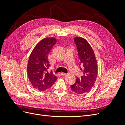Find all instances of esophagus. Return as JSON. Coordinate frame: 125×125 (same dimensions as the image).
<instances>
[{
  "mask_svg": "<svg viewBox=\"0 0 125 125\" xmlns=\"http://www.w3.org/2000/svg\"><path fill=\"white\" fill-rule=\"evenodd\" d=\"M67 74L66 73H61V75H62V76H65V75H66Z\"/></svg>",
  "mask_w": 125,
  "mask_h": 125,
  "instance_id": "obj_1",
  "label": "esophagus"
}]
</instances>
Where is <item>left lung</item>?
Here are the masks:
<instances>
[{
  "mask_svg": "<svg viewBox=\"0 0 125 125\" xmlns=\"http://www.w3.org/2000/svg\"><path fill=\"white\" fill-rule=\"evenodd\" d=\"M74 42L80 60L79 67L83 75L80 79L76 78L75 82L71 85V89L81 94L90 91L95 83L97 75V61L92 48L86 40L76 37Z\"/></svg>",
  "mask_w": 125,
  "mask_h": 125,
  "instance_id": "1",
  "label": "left lung"
}]
</instances>
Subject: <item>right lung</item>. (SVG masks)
<instances>
[{
    "label": "right lung",
    "mask_w": 125,
    "mask_h": 125,
    "mask_svg": "<svg viewBox=\"0 0 125 125\" xmlns=\"http://www.w3.org/2000/svg\"><path fill=\"white\" fill-rule=\"evenodd\" d=\"M55 38L41 40L33 49L29 57L28 75L31 84L40 91L46 90L54 84L57 77L48 71L51 66L48 55L56 43Z\"/></svg>",
    "instance_id": "obj_1"
}]
</instances>
